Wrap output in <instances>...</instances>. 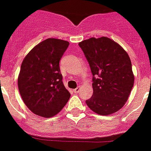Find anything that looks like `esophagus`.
Here are the masks:
<instances>
[{
    "instance_id": "esophagus-1",
    "label": "esophagus",
    "mask_w": 151,
    "mask_h": 151,
    "mask_svg": "<svg viewBox=\"0 0 151 151\" xmlns=\"http://www.w3.org/2000/svg\"><path fill=\"white\" fill-rule=\"evenodd\" d=\"M80 86H78V87H77V88H74V92H75V93H78L79 91H80Z\"/></svg>"
}]
</instances>
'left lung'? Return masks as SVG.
<instances>
[{"instance_id":"left-lung-1","label":"left lung","mask_w":151,"mask_h":151,"mask_svg":"<svg viewBox=\"0 0 151 151\" xmlns=\"http://www.w3.org/2000/svg\"><path fill=\"white\" fill-rule=\"evenodd\" d=\"M92 73L93 95L86 101L94 112L115 113L128 100L134 84L131 60L124 49L105 36L79 43Z\"/></svg>"}]
</instances>
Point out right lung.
Returning <instances> with one entry per match:
<instances>
[{"instance_id":"1","label":"right lung","mask_w":151,"mask_h":151,"mask_svg":"<svg viewBox=\"0 0 151 151\" xmlns=\"http://www.w3.org/2000/svg\"><path fill=\"white\" fill-rule=\"evenodd\" d=\"M68 45L67 41L47 39L35 46L22 62L18 90L25 105L36 115L54 116L70 98L59 65Z\"/></svg>"}]
</instances>
